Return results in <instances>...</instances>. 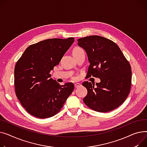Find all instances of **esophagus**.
<instances>
[{"label":"esophagus","mask_w":147,"mask_h":147,"mask_svg":"<svg viewBox=\"0 0 147 147\" xmlns=\"http://www.w3.org/2000/svg\"><path fill=\"white\" fill-rule=\"evenodd\" d=\"M74 85H75V88H78V87H80V86L81 85L80 83H75V84H74Z\"/></svg>","instance_id":"esophagus-1"}]
</instances>
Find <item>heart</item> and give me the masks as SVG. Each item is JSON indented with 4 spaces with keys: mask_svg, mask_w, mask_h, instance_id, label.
I'll use <instances>...</instances> for the list:
<instances>
[{
    "mask_svg": "<svg viewBox=\"0 0 147 147\" xmlns=\"http://www.w3.org/2000/svg\"><path fill=\"white\" fill-rule=\"evenodd\" d=\"M83 50L81 49V48H80V47H76L75 48L74 51H73V55L74 54H76V53H78L79 52H80V51H82Z\"/></svg>",
    "mask_w": 147,
    "mask_h": 147,
    "instance_id": "b5f03b06",
    "label": "heart"
}]
</instances>
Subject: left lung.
<instances>
[{
	"label": "left lung",
	"mask_w": 147,
	"mask_h": 147,
	"mask_svg": "<svg viewBox=\"0 0 147 147\" xmlns=\"http://www.w3.org/2000/svg\"><path fill=\"white\" fill-rule=\"evenodd\" d=\"M78 45L87 54L90 65L87 75L100 79L96 86L88 81L82 83L88 91L83 99L84 103L101 113L116 109L125 101L130 92V64L119 46L108 38L91 36L78 39Z\"/></svg>",
	"instance_id": "1"
}]
</instances>
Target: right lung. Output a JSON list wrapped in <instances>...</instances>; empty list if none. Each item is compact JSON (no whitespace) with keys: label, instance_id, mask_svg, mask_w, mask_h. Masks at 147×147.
Wrapping results in <instances>:
<instances>
[{"label":"right lung","instance_id":"1","mask_svg":"<svg viewBox=\"0 0 147 147\" xmlns=\"http://www.w3.org/2000/svg\"><path fill=\"white\" fill-rule=\"evenodd\" d=\"M74 41V37L41 41L28 46L16 62V96L30 115L40 119L55 116L72 92L73 83L60 85L51 78L50 72Z\"/></svg>","mask_w":147,"mask_h":147}]
</instances>
